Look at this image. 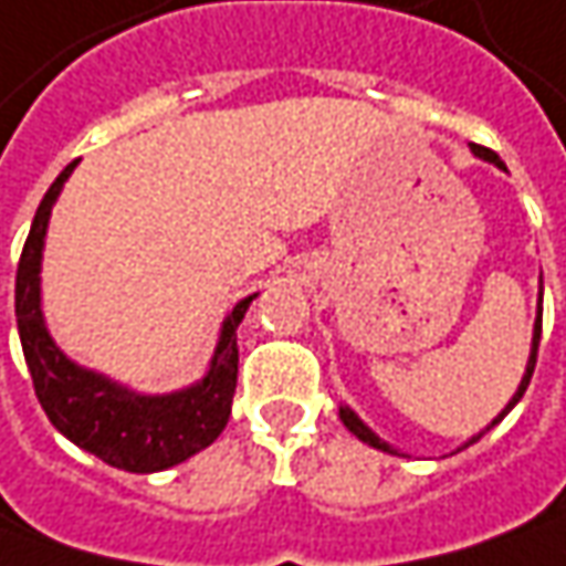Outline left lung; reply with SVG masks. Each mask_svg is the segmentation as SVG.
<instances>
[{
	"instance_id": "obj_1",
	"label": "left lung",
	"mask_w": 566,
	"mask_h": 566,
	"mask_svg": "<svg viewBox=\"0 0 566 566\" xmlns=\"http://www.w3.org/2000/svg\"><path fill=\"white\" fill-rule=\"evenodd\" d=\"M472 154H475V157H482V160H489V164H494V166H497V169H507V166H504V160H501V157H497L494 150H489V147H479V144H472ZM538 305H542V293H538ZM538 339H542V308H538V317H535V327H533V353H530V365H526V375H523V380H520V387H516V394H513V400L507 402L504 409H501V416H497V419H494V422H491L489 428H485V431H491L494 424L501 422V419H504V416L511 412V409H513V406H516V402L523 400V394H526V387H530V378H533V371H535V356H538ZM339 419H343V424H346V428H349V431H353V434H356L359 441H365V444H368V447H375V450H384V453H397V450H394V447L387 444V441H380L378 434H375V431H371L368 424L361 422L359 416H356V412H353L349 406H339ZM485 431H479V434H472V438H469V441H467V444H463V447L475 444V441H479V438H482Z\"/></svg>"
}]
</instances>
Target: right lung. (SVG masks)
<instances>
[{
	"instance_id": "add662e5",
	"label": "right lung",
	"mask_w": 566,
	"mask_h": 566,
	"mask_svg": "<svg viewBox=\"0 0 566 566\" xmlns=\"http://www.w3.org/2000/svg\"><path fill=\"white\" fill-rule=\"evenodd\" d=\"M69 164L33 213L31 232L18 261L14 276V317L24 361L31 371L36 400L50 416L55 431L72 444L99 457L109 467L125 472H160L186 463L198 450L210 447L227 428L239 375V343L235 331L249 312L251 298H242L223 321L220 339L207 375L198 384L176 394H135L91 368L72 361L50 337L43 308H40V264L43 239L50 227L55 198L72 176Z\"/></svg>"
}]
</instances>
